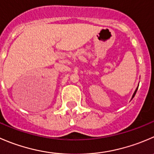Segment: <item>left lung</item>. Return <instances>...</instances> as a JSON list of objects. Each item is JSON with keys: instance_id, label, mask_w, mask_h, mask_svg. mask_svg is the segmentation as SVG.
<instances>
[{"instance_id": "1", "label": "left lung", "mask_w": 154, "mask_h": 154, "mask_svg": "<svg viewBox=\"0 0 154 154\" xmlns=\"http://www.w3.org/2000/svg\"><path fill=\"white\" fill-rule=\"evenodd\" d=\"M138 87H137V89H135V92H134V94H133V95H132V98H134V96H135V93H136V92H137V90H138Z\"/></svg>"}]
</instances>
